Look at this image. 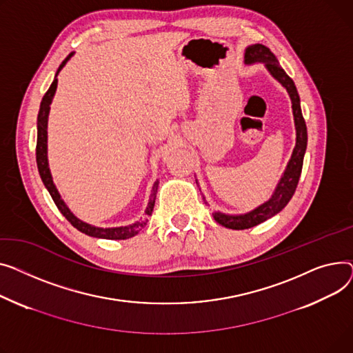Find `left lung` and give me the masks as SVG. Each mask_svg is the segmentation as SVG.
Wrapping results in <instances>:
<instances>
[{
	"label": "left lung",
	"mask_w": 353,
	"mask_h": 353,
	"mask_svg": "<svg viewBox=\"0 0 353 353\" xmlns=\"http://www.w3.org/2000/svg\"><path fill=\"white\" fill-rule=\"evenodd\" d=\"M243 62L246 65H254V64H265V68L268 72L271 74L279 84L288 91L289 98L292 102V112H294V122H295V131H296V142L292 151L291 158H289L286 168L283 174L281 175L275 190L268 201L261 203L256 208H254L250 212L245 214H225L221 211H215L214 219L225 226L230 228V230H248V228H252L255 225H259L265 222L266 219L275 216L279 214L288 202L295 194V190L299 182V176L302 172V165H303V157L306 152V143H307V131H306V123L302 115L301 110V99L299 94L296 91L295 82L289 78V75L282 70L279 65V61L276 57L271 52V50L266 48L262 44H252L245 48ZM198 183V181H196ZM203 196V195H202ZM205 201V196H203ZM206 203V201H205Z\"/></svg>",
	"instance_id": "8db88e82"
}]
</instances>
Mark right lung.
Segmentation results:
<instances>
[{"label": "right lung", "mask_w": 353, "mask_h": 353, "mask_svg": "<svg viewBox=\"0 0 353 353\" xmlns=\"http://www.w3.org/2000/svg\"><path fill=\"white\" fill-rule=\"evenodd\" d=\"M75 52H71L64 61H62V64L59 65V68L57 70V74L54 77V81L51 87L48 88V91L46 92V95L43 97V101H41V105H39V112H38V118H37V167H38V172L41 179H43L46 188L48 190L50 195L52 196L57 208L61 211V214L64 215L68 222H71V225L82 234H85L88 236H94V238H102V239H130L132 236H135L142 228L147 225L148 222V216L152 215L154 211V205H155V198H157V192H158V185L159 181H155L152 185V190H151V195H150V201L147 205V210H145L143 215L145 218H141L139 221H135L134 223L125 225V226H112V228H101V226H95L91 225L88 222L81 221L79 218H77L71 210L67 206V203L64 202V199L61 198L57 186L52 181V175H51V170H50V163H48V115H50V110H51V102L54 99L55 91H57V84H58V74L59 71L65 67L67 62L71 59V57Z\"/></svg>", "instance_id": "1"}]
</instances>
